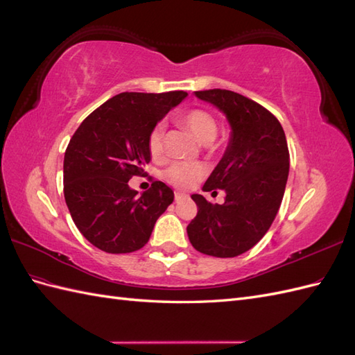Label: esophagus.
I'll return each instance as SVG.
<instances>
[{
    "label": "esophagus",
    "instance_id": "obj_1",
    "mask_svg": "<svg viewBox=\"0 0 355 355\" xmlns=\"http://www.w3.org/2000/svg\"><path fill=\"white\" fill-rule=\"evenodd\" d=\"M184 198H185L184 194H180V192H175V201L176 202H179L180 200H184Z\"/></svg>",
    "mask_w": 355,
    "mask_h": 355
}]
</instances>
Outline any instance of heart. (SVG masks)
<instances>
[{"label": "heart", "instance_id": "heart-1", "mask_svg": "<svg viewBox=\"0 0 355 355\" xmlns=\"http://www.w3.org/2000/svg\"><path fill=\"white\" fill-rule=\"evenodd\" d=\"M180 121L196 135L200 142L210 144L218 136V121L210 112L204 110H189L180 115ZM148 149L154 159L164 154V125L158 123L153 127L148 136ZM204 175V168L197 163L176 161L170 164L163 173L164 180L178 189H188L200 180Z\"/></svg>", "mask_w": 355, "mask_h": 355}]
</instances>
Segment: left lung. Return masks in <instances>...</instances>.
Masks as SVG:
<instances>
[{"instance_id": "left-lung-1", "label": "left lung", "mask_w": 355, "mask_h": 355, "mask_svg": "<svg viewBox=\"0 0 355 355\" xmlns=\"http://www.w3.org/2000/svg\"><path fill=\"white\" fill-rule=\"evenodd\" d=\"M227 115L230 145L204 184L223 189V204L192 194L198 213L187 227L194 249L214 257H235L259 243L282 206L288 176L286 135L275 115L231 90L196 92ZM216 192V191H214Z\"/></svg>"}]
</instances>
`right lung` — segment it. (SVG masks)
<instances>
[{
  "instance_id": "1",
  "label": "right lung",
  "mask_w": 355,
  "mask_h": 355,
  "mask_svg": "<svg viewBox=\"0 0 355 355\" xmlns=\"http://www.w3.org/2000/svg\"><path fill=\"white\" fill-rule=\"evenodd\" d=\"M187 92L114 96L94 110L71 137L63 159V194L80 232L106 253H132L148 243L157 219L173 202L154 180L142 196L128 187L151 161L148 136Z\"/></svg>"
}]
</instances>
